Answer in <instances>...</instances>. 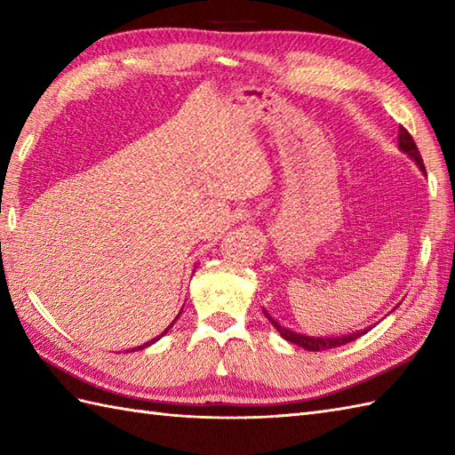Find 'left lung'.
<instances>
[{
	"label": "left lung",
	"instance_id": "obj_1",
	"mask_svg": "<svg viewBox=\"0 0 455 455\" xmlns=\"http://www.w3.org/2000/svg\"><path fill=\"white\" fill-rule=\"evenodd\" d=\"M399 148H401L403 152H407L409 156H411L414 162L419 164V168H420L424 173H427V168H424L422 156H420V152H419V148H417V144H414V140H412V137H411V132H409L407 129H404V127H399ZM264 315L267 316V321L272 323V324L277 328V332L282 334L287 342L301 346V347H305V350H311V352L331 350V347L344 346V344H347V342H354L355 338H360L362 334H365V332H367V328H365V331H357V332H354V334H346V336H336V338H315V336H305V334H299V332L289 331V328H283L282 324L275 323L274 318L269 316L266 311H264Z\"/></svg>",
	"mask_w": 455,
	"mask_h": 455
}]
</instances>
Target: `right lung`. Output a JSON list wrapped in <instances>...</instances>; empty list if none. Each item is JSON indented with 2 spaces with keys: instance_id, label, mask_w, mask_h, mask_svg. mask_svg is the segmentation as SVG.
Masks as SVG:
<instances>
[{
  "instance_id": "obj_1",
  "label": "right lung",
  "mask_w": 455,
  "mask_h": 455,
  "mask_svg": "<svg viewBox=\"0 0 455 455\" xmlns=\"http://www.w3.org/2000/svg\"><path fill=\"white\" fill-rule=\"evenodd\" d=\"M176 318H178V316H176ZM172 324H173V323H172ZM172 324H170V326H172ZM170 326H168V328H166V331H164V332H162V334H160V336H156V338H154V340H150V342H147V344H144V346H139V347H134V350H142V347H147V346H150V344H154V342H156V340H160V338H162V336H164V334H166V332H168V331H170ZM134 350H132V352H134Z\"/></svg>"
}]
</instances>
